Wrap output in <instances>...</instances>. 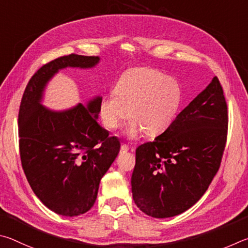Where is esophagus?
Instances as JSON below:
<instances>
[{"instance_id": "34e87169", "label": "esophagus", "mask_w": 248, "mask_h": 248, "mask_svg": "<svg viewBox=\"0 0 248 248\" xmlns=\"http://www.w3.org/2000/svg\"><path fill=\"white\" fill-rule=\"evenodd\" d=\"M129 150V147L127 146V145H125V144H123L121 146V149H120V153L121 154H124V153H127V151Z\"/></svg>"}]
</instances>
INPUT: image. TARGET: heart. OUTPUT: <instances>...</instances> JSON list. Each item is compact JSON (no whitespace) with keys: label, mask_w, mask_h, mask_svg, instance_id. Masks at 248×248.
<instances>
[{"label":"heart","mask_w":248,"mask_h":248,"mask_svg":"<svg viewBox=\"0 0 248 248\" xmlns=\"http://www.w3.org/2000/svg\"><path fill=\"white\" fill-rule=\"evenodd\" d=\"M114 94L104 95L99 114L104 126L119 128L129 115L125 134L135 138L145 131L161 135L175 121L182 103V89L174 78L150 67H134L116 80Z\"/></svg>","instance_id":"obj_1"}]
</instances>
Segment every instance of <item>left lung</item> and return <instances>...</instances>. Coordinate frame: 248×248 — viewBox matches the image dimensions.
Wrapping results in <instances>:
<instances>
[{"instance_id":"8db88e82","label":"left lung","mask_w":248,"mask_h":248,"mask_svg":"<svg viewBox=\"0 0 248 248\" xmlns=\"http://www.w3.org/2000/svg\"><path fill=\"white\" fill-rule=\"evenodd\" d=\"M227 133V102L214 77L169 129L136 149L132 193L137 207L163 219L194 206L219 170Z\"/></svg>"}]
</instances>
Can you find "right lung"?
Wrapping results in <instances>:
<instances>
[{"label":"right lung","mask_w":248,"mask_h":248,"mask_svg":"<svg viewBox=\"0 0 248 248\" xmlns=\"http://www.w3.org/2000/svg\"><path fill=\"white\" fill-rule=\"evenodd\" d=\"M99 63V56L77 54L52 61L31 77L21 99L18 133L24 172L43 205L61 216H79L93 206L100 181L121 144L97 122L102 97L56 111L42 104L45 91L61 69H88Z\"/></svg>","instance_id":"obj_1"}]
</instances>
